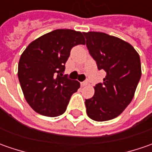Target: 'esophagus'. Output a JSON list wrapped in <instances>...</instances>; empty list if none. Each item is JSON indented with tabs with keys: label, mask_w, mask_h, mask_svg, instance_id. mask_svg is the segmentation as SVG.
I'll return each mask as SVG.
<instances>
[{
	"label": "esophagus",
	"mask_w": 152,
	"mask_h": 152,
	"mask_svg": "<svg viewBox=\"0 0 152 152\" xmlns=\"http://www.w3.org/2000/svg\"><path fill=\"white\" fill-rule=\"evenodd\" d=\"M80 85H81V86H82V87H84V86H85V85H88V82H87V81H84V82H81V83H80Z\"/></svg>",
	"instance_id": "esophagus-1"
}]
</instances>
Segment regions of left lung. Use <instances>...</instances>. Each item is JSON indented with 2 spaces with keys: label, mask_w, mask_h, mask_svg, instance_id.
Returning <instances> with one entry per match:
<instances>
[{
  "label": "left lung",
  "mask_w": 152,
  "mask_h": 152,
  "mask_svg": "<svg viewBox=\"0 0 152 152\" xmlns=\"http://www.w3.org/2000/svg\"><path fill=\"white\" fill-rule=\"evenodd\" d=\"M84 34L98 69L107 73L103 83L94 87V96L85 100L86 113L98 122L113 119L134 98L141 77L140 56L131 45L118 37L94 31Z\"/></svg>",
  "instance_id": "1"
}]
</instances>
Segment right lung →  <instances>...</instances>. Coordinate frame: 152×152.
I'll return each instance as SVG.
<instances>
[{
	"mask_svg": "<svg viewBox=\"0 0 152 152\" xmlns=\"http://www.w3.org/2000/svg\"><path fill=\"white\" fill-rule=\"evenodd\" d=\"M85 43L83 33L56 29L34 39L22 53L18 76L26 102L37 113L57 117L66 111L80 84L62 73L71 49Z\"/></svg>",
	"mask_w": 152,
	"mask_h": 152,
	"instance_id": "obj_1",
	"label": "right lung"
}]
</instances>
